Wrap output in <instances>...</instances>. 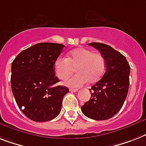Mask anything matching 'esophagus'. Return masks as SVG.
Listing matches in <instances>:
<instances>
[{
  "mask_svg": "<svg viewBox=\"0 0 146 146\" xmlns=\"http://www.w3.org/2000/svg\"><path fill=\"white\" fill-rule=\"evenodd\" d=\"M70 92H78V89H74V88H70Z\"/></svg>",
  "mask_w": 146,
  "mask_h": 146,
  "instance_id": "1",
  "label": "esophagus"
}]
</instances>
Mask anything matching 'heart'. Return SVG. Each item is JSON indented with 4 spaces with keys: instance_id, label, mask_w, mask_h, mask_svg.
Returning a JSON list of instances; mask_svg holds the SVG:
<instances>
[{
    "instance_id": "heart-1",
    "label": "heart",
    "mask_w": 146,
    "mask_h": 146,
    "mask_svg": "<svg viewBox=\"0 0 146 146\" xmlns=\"http://www.w3.org/2000/svg\"><path fill=\"white\" fill-rule=\"evenodd\" d=\"M76 69L77 74L65 81L71 88L81 87L88 81H99L106 71V60L103 54L88 48H79L71 51L67 58L59 56L54 61V73L61 80L67 79Z\"/></svg>"
}]
</instances>
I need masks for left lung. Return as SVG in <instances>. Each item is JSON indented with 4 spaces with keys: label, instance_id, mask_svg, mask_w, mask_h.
I'll use <instances>...</instances> for the list:
<instances>
[{
    "label": "left lung",
    "instance_id": "left-lung-1",
    "mask_svg": "<svg viewBox=\"0 0 146 146\" xmlns=\"http://www.w3.org/2000/svg\"><path fill=\"white\" fill-rule=\"evenodd\" d=\"M106 60V71L101 79L90 88L91 99L82 106V112L94 120H106L122 107L129 88L131 67L126 58L109 45L91 42Z\"/></svg>",
    "mask_w": 146,
    "mask_h": 146
}]
</instances>
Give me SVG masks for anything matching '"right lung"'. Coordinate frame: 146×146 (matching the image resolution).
<instances>
[{
	"label": "right lung",
	"instance_id": "right-lung-1",
	"mask_svg": "<svg viewBox=\"0 0 146 146\" xmlns=\"http://www.w3.org/2000/svg\"><path fill=\"white\" fill-rule=\"evenodd\" d=\"M64 45L40 42L22 51L11 65V88L16 104L31 120L44 122L58 115L68 88L58 85L54 61Z\"/></svg>",
	"mask_w": 146,
	"mask_h": 146
}]
</instances>
